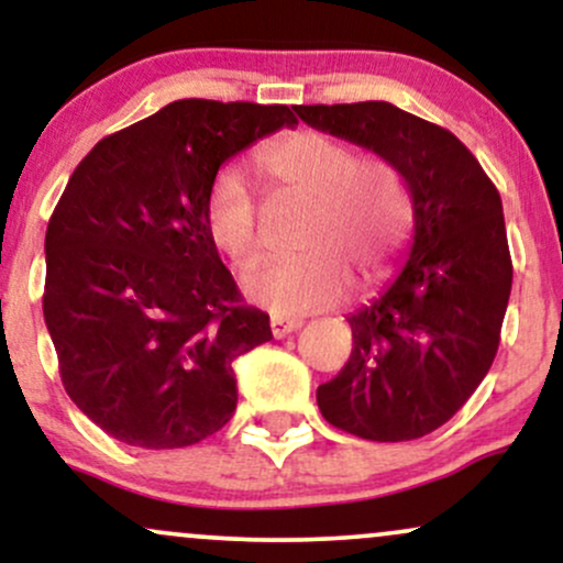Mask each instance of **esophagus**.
<instances>
[{
  "instance_id": "1",
  "label": "esophagus",
  "mask_w": 563,
  "mask_h": 563,
  "mask_svg": "<svg viewBox=\"0 0 563 563\" xmlns=\"http://www.w3.org/2000/svg\"><path fill=\"white\" fill-rule=\"evenodd\" d=\"M269 328H273L275 339H286L288 333L299 331L301 320H288V318H280V314H275V318L269 320Z\"/></svg>"
}]
</instances>
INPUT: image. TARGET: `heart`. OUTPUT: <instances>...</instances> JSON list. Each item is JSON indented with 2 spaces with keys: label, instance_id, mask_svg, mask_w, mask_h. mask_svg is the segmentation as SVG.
<instances>
[{
  "label": "heart",
  "instance_id": "1",
  "mask_svg": "<svg viewBox=\"0 0 563 563\" xmlns=\"http://www.w3.org/2000/svg\"><path fill=\"white\" fill-rule=\"evenodd\" d=\"M275 192L307 200L303 254L264 262L243 275V294L277 314H307L341 299L346 267L363 283L389 269L412 235L416 206L397 166L360 158L346 142L322 132H296L260 156ZM206 230L235 267L260 251V209L249 179L224 166L206 192Z\"/></svg>",
  "mask_w": 563,
  "mask_h": 563
}]
</instances>
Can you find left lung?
I'll return each instance as SVG.
<instances>
[{"label": "left lung", "instance_id": "left-lung-1", "mask_svg": "<svg viewBox=\"0 0 563 563\" xmlns=\"http://www.w3.org/2000/svg\"><path fill=\"white\" fill-rule=\"evenodd\" d=\"M294 111L397 166L416 206L402 273L346 318L354 346L318 386L322 418L371 442L431 434L466 405L500 344L514 280L500 192L455 134L391 102Z\"/></svg>", "mask_w": 563, "mask_h": 563}]
</instances>
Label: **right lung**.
<instances>
[{
  "label": "right lung",
  "mask_w": 563,
  "mask_h": 563,
  "mask_svg": "<svg viewBox=\"0 0 563 563\" xmlns=\"http://www.w3.org/2000/svg\"><path fill=\"white\" fill-rule=\"evenodd\" d=\"M286 106L177 100L100 140L70 174L44 238V322L68 397L132 448L211 437L238 405L232 363L273 339L206 230L224 161Z\"/></svg>",
  "instance_id": "add662e5"
}]
</instances>
